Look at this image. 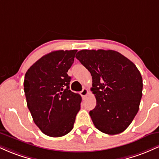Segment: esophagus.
Listing matches in <instances>:
<instances>
[{
    "mask_svg": "<svg viewBox=\"0 0 159 159\" xmlns=\"http://www.w3.org/2000/svg\"><path fill=\"white\" fill-rule=\"evenodd\" d=\"M80 94H81V96H82V97H85V96L88 94V90H87V89L84 88L83 90H82V91H81Z\"/></svg>",
    "mask_w": 159,
    "mask_h": 159,
    "instance_id": "34e87169",
    "label": "esophagus"
}]
</instances>
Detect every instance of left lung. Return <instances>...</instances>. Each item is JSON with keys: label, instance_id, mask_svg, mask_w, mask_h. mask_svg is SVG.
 <instances>
[{"label": "left lung", "instance_id": "1", "mask_svg": "<svg viewBox=\"0 0 159 159\" xmlns=\"http://www.w3.org/2000/svg\"><path fill=\"white\" fill-rule=\"evenodd\" d=\"M75 57L92 75L96 105L90 116L94 125L107 134L123 132L139 110L143 90L139 70L116 51L84 49Z\"/></svg>", "mask_w": 159, "mask_h": 159}]
</instances>
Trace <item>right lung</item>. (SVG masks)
<instances>
[{"instance_id": "add662e5", "label": "right lung", "mask_w": 159, "mask_h": 159, "mask_svg": "<svg viewBox=\"0 0 159 159\" xmlns=\"http://www.w3.org/2000/svg\"><path fill=\"white\" fill-rule=\"evenodd\" d=\"M77 50L54 51L45 54L27 71L24 90L27 105L39 129L46 135L64 136L73 129L81 97L69 90L67 72Z\"/></svg>"}]
</instances>
